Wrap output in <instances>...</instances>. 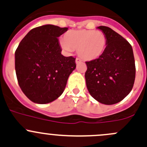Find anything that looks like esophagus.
<instances>
[{"instance_id": "1", "label": "esophagus", "mask_w": 147, "mask_h": 147, "mask_svg": "<svg viewBox=\"0 0 147 147\" xmlns=\"http://www.w3.org/2000/svg\"><path fill=\"white\" fill-rule=\"evenodd\" d=\"M81 62H82V60H81L80 58H76V60H75V63H76V64H79V63H80Z\"/></svg>"}]
</instances>
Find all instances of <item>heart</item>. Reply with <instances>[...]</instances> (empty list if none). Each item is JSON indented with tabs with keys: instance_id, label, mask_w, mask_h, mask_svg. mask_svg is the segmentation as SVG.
<instances>
[{
	"instance_id": "1",
	"label": "heart",
	"mask_w": 147,
	"mask_h": 147,
	"mask_svg": "<svg viewBox=\"0 0 147 147\" xmlns=\"http://www.w3.org/2000/svg\"><path fill=\"white\" fill-rule=\"evenodd\" d=\"M63 50L70 53L74 49L78 50V55L85 60L99 58L107 47V38L102 31L92 30H70L65 34L60 40Z\"/></svg>"
}]
</instances>
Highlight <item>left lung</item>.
Here are the masks:
<instances>
[{"label":"left lung","instance_id":"8db88e82","mask_svg":"<svg viewBox=\"0 0 147 147\" xmlns=\"http://www.w3.org/2000/svg\"><path fill=\"white\" fill-rule=\"evenodd\" d=\"M107 38V47L99 58L86 62V85L97 102L110 105L125 98L135 80V61L131 45L110 28L99 26Z\"/></svg>","mask_w":147,"mask_h":147}]
</instances>
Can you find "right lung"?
<instances>
[{
    "label": "right lung",
    "instance_id": "obj_1",
    "mask_svg": "<svg viewBox=\"0 0 147 147\" xmlns=\"http://www.w3.org/2000/svg\"><path fill=\"white\" fill-rule=\"evenodd\" d=\"M67 29L53 25L33 28L16 49L18 82L26 97L35 103H50L58 98L76 67L75 58L61 54L57 39Z\"/></svg>",
    "mask_w": 147,
    "mask_h": 147
}]
</instances>
